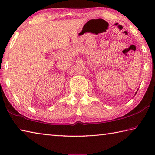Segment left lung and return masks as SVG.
<instances>
[{"mask_svg":"<svg viewBox=\"0 0 155 155\" xmlns=\"http://www.w3.org/2000/svg\"><path fill=\"white\" fill-rule=\"evenodd\" d=\"M137 94V92H136V93H135V94Z\"/></svg>","mask_w":155,"mask_h":155,"instance_id":"1","label":"left lung"}]
</instances>
